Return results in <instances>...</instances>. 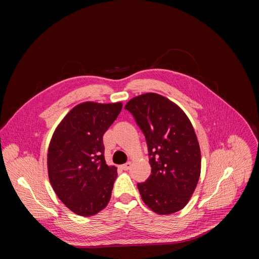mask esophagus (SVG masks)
Masks as SVG:
<instances>
[{"mask_svg":"<svg viewBox=\"0 0 259 259\" xmlns=\"http://www.w3.org/2000/svg\"><path fill=\"white\" fill-rule=\"evenodd\" d=\"M131 166H132L131 162H126L125 164H123V165H121V168L124 170H128L131 168Z\"/></svg>","mask_w":259,"mask_h":259,"instance_id":"34e87169","label":"esophagus"}]
</instances>
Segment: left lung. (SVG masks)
I'll return each mask as SVG.
<instances>
[{
  "mask_svg": "<svg viewBox=\"0 0 259 259\" xmlns=\"http://www.w3.org/2000/svg\"><path fill=\"white\" fill-rule=\"evenodd\" d=\"M125 109L144 133L151 175L137 184L146 205L160 215L186 206L198 185L201 152L192 124L177 105L159 94L131 99Z\"/></svg>",
  "mask_w": 259,
  "mask_h": 259,
  "instance_id": "8db88e82",
  "label": "left lung"
}]
</instances>
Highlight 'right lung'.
<instances>
[{
    "instance_id": "right-lung-1",
    "label": "right lung",
    "mask_w": 259,
    "mask_h": 259,
    "mask_svg": "<svg viewBox=\"0 0 259 259\" xmlns=\"http://www.w3.org/2000/svg\"><path fill=\"white\" fill-rule=\"evenodd\" d=\"M121 109V103L77 105L52 137L50 182L60 201L77 215H95L110 201L117 173L106 164L103 136Z\"/></svg>"
}]
</instances>
